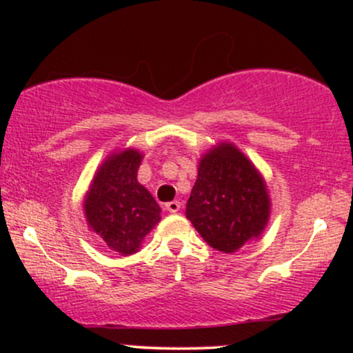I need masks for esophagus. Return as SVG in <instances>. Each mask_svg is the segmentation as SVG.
I'll use <instances>...</instances> for the list:
<instances>
[{
	"instance_id": "obj_1",
	"label": "esophagus",
	"mask_w": 353,
	"mask_h": 353,
	"mask_svg": "<svg viewBox=\"0 0 353 353\" xmlns=\"http://www.w3.org/2000/svg\"><path fill=\"white\" fill-rule=\"evenodd\" d=\"M165 209H168L169 212H171V214H176V212H179V210H181V202H179V201H172V202H168V204H165Z\"/></svg>"
}]
</instances>
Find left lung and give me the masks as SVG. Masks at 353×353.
<instances>
[{
    "instance_id": "obj_1",
    "label": "left lung",
    "mask_w": 353,
    "mask_h": 353,
    "mask_svg": "<svg viewBox=\"0 0 353 353\" xmlns=\"http://www.w3.org/2000/svg\"><path fill=\"white\" fill-rule=\"evenodd\" d=\"M269 214L264 177L236 145L221 143L201 157L185 216L210 247L236 252L261 237Z\"/></svg>"
}]
</instances>
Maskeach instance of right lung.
I'll return each instance as SVG.
<instances>
[{
	"label": "right lung",
	"instance_id": "obj_1",
	"mask_svg": "<svg viewBox=\"0 0 353 353\" xmlns=\"http://www.w3.org/2000/svg\"><path fill=\"white\" fill-rule=\"evenodd\" d=\"M143 154L137 149L112 152L99 165L84 197L88 225L119 255L139 250L144 237L161 221V208L137 182Z\"/></svg>",
	"mask_w": 353,
	"mask_h": 353
}]
</instances>
